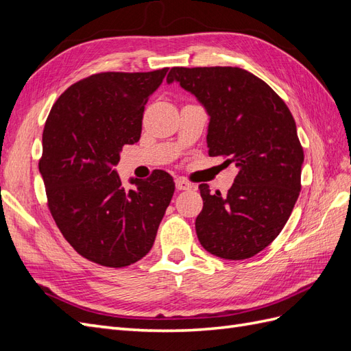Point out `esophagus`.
Listing matches in <instances>:
<instances>
[{"instance_id":"esophagus-1","label":"esophagus","mask_w":351,"mask_h":351,"mask_svg":"<svg viewBox=\"0 0 351 351\" xmlns=\"http://www.w3.org/2000/svg\"><path fill=\"white\" fill-rule=\"evenodd\" d=\"M176 187H177V190H192L193 189V186L190 184L189 182H186V180H183V178L176 180Z\"/></svg>"}]
</instances>
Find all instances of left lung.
Wrapping results in <instances>:
<instances>
[{
	"label": "left lung",
	"instance_id": "8db88e82",
	"mask_svg": "<svg viewBox=\"0 0 351 351\" xmlns=\"http://www.w3.org/2000/svg\"><path fill=\"white\" fill-rule=\"evenodd\" d=\"M174 82L209 115V156L239 168L226 196L199 186L197 239L218 258H252L280 234L300 193L304 156L293 115L267 83L239 67H173L167 83Z\"/></svg>",
	"mask_w": 351,
	"mask_h": 351
}]
</instances>
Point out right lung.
I'll return each instance as SVG.
<instances>
[{
  "instance_id": "1",
  "label": "right lung",
  "mask_w": 351,
  "mask_h": 351,
  "mask_svg": "<svg viewBox=\"0 0 351 351\" xmlns=\"http://www.w3.org/2000/svg\"><path fill=\"white\" fill-rule=\"evenodd\" d=\"M167 71L93 74L61 95L45 123L39 173L51 215L74 250L104 267L149 253L174 193L161 169L125 189L114 168L141 139L145 105Z\"/></svg>"
}]
</instances>
